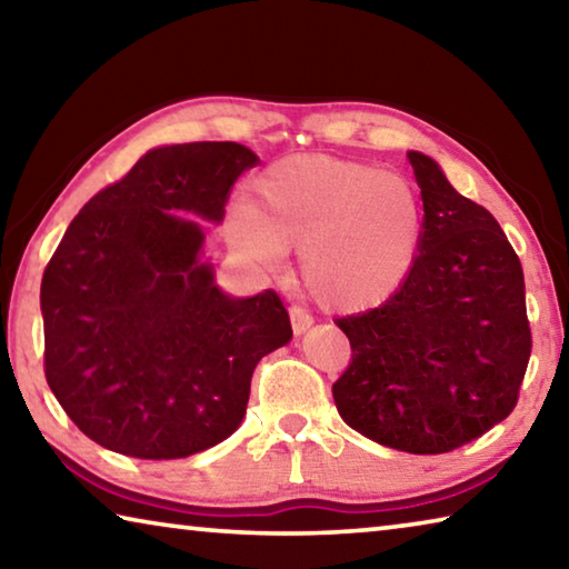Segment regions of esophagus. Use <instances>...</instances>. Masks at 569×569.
<instances>
[{"label": "esophagus", "instance_id": "34e87169", "mask_svg": "<svg viewBox=\"0 0 569 569\" xmlns=\"http://www.w3.org/2000/svg\"><path fill=\"white\" fill-rule=\"evenodd\" d=\"M288 313H291V326H293L296 336L306 333L313 326V316L308 313L303 306H291V311H288Z\"/></svg>", "mask_w": 569, "mask_h": 569}]
</instances>
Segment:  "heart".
Masks as SVG:
<instances>
[{
    "mask_svg": "<svg viewBox=\"0 0 569 569\" xmlns=\"http://www.w3.org/2000/svg\"><path fill=\"white\" fill-rule=\"evenodd\" d=\"M423 210L407 178L366 162L293 158L258 178L228 238L250 261L281 271L301 248L308 291L331 308L387 301L417 261Z\"/></svg>",
    "mask_w": 569,
    "mask_h": 569,
    "instance_id": "obj_1",
    "label": "heart"
}]
</instances>
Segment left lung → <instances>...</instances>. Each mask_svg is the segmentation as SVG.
Returning a JSON list of instances; mask_svg holds the SVG:
<instances>
[{"label": "left lung", "mask_w": 569, "mask_h": 569, "mask_svg": "<svg viewBox=\"0 0 569 569\" xmlns=\"http://www.w3.org/2000/svg\"><path fill=\"white\" fill-rule=\"evenodd\" d=\"M423 223L407 281L379 308L346 316L351 363L333 401L351 429L409 455H445L512 413L532 333L522 263L487 208L407 152Z\"/></svg>", "instance_id": "obj_1"}]
</instances>
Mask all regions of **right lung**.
I'll return each mask as SVG.
<instances>
[{
    "mask_svg": "<svg viewBox=\"0 0 569 569\" xmlns=\"http://www.w3.org/2000/svg\"><path fill=\"white\" fill-rule=\"evenodd\" d=\"M258 156L238 142L148 150L90 198L42 276L44 377L77 429L138 459H180L228 439L250 377L291 341L276 291L233 298L203 258L210 223Z\"/></svg>",
    "mask_w": 569,
    "mask_h": 569,
    "instance_id": "right-lung-1",
    "label": "right lung"
}]
</instances>
